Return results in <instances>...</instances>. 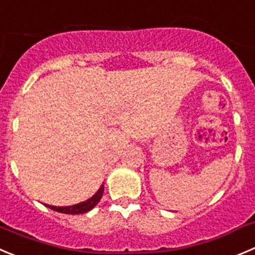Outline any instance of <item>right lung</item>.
<instances>
[{"instance_id": "add662e5", "label": "right lung", "mask_w": 255, "mask_h": 255, "mask_svg": "<svg viewBox=\"0 0 255 255\" xmlns=\"http://www.w3.org/2000/svg\"><path fill=\"white\" fill-rule=\"evenodd\" d=\"M103 192H104V186L102 185L101 189L98 190V192L94 195L93 197H90L89 200L87 201H83V203L77 204V205H73V206H65V208H59V206H51V205H46L47 208L51 209L54 211H58V213H63V214H84L88 213L89 210H92L97 204L99 203V200L102 199L103 196Z\"/></svg>"}]
</instances>
